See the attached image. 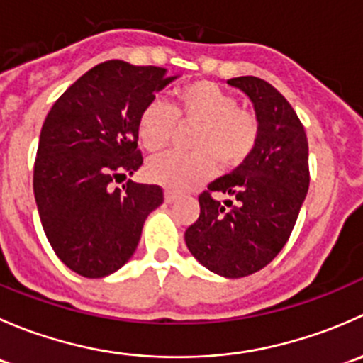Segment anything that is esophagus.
I'll list each match as a JSON object with an SVG mask.
<instances>
[{
    "label": "esophagus",
    "instance_id": "34e87169",
    "mask_svg": "<svg viewBox=\"0 0 363 363\" xmlns=\"http://www.w3.org/2000/svg\"><path fill=\"white\" fill-rule=\"evenodd\" d=\"M177 199H179V195L175 191H168V189H167V191H164V202H167V203L175 202V200H177Z\"/></svg>",
    "mask_w": 363,
    "mask_h": 363
}]
</instances>
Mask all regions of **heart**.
Masks as SVG:
<instances>
[{
	"mask_svg": "<svg viewBox=\"0 0 363 363\" xmlns=\"http://www.w3.org/2000/svg\"><path fill=\"white\" fill-rule=\"evenodd\" d=\"M174 107L152 100L137 119L138 140L147 151L167 147L179 123L199 124L191 147L195 152H164L147 163V175L174 191H184L207 181L218 163L240 167L255 151L259 137L256 116L240 108L237 98L208 80H196L174 93Z\"/></svg>",
	"mask_w": 363,
	"mask_h": 363,
	"instance_id": "b5f03b06",
	"label": "heart"
}]
</instances>
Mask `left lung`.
<instances>
[{
	"label": "left lung",
	"instance_id": "1",
	"mask_svg": "<svg viewBox=\"0 0 363 363\" xmlns=\"http://www.w3.org/2000/svg\"><path fill=\"white\" fill-rule=\"evenodd\" d=\"M226 84L250 96L259 137L250 158L199 196L200 216L184 239L211 272L237 279L269 265L290 239L309 189V147L298 116L276 87L251 75ZM212 192L233 200L223 206Z\"/></svg>",
	"mask_w": 363,
	"mask_h": 363
}]
</instances>
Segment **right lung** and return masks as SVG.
Masks as SVG:
<instances>
[{
    "instance_id": "1",
    "label": "right lung",
    "mask_w": 363,
    "mask_h": 363,
    "mask_svg": "<svg viewBox=\"0 0 363 363\" xmlns=\"http://www.w3.org/2000/svg\"><path fill=\"white\" fill-rule=\"evenodd\" d=\"M175 79L160 67L105 61L47 113L33 189L50 246L79 276L96 279L119 270L137 250L147 216L163 203L156 184H111L140 168L138 113Z\"/></svg>"
}]
</instances>
